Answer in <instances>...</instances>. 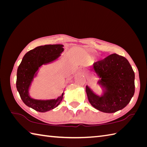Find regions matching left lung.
Here are the masks:
<instances>
[{
	"instance_id": "1",
	"label": "left lung",
	"mask_w": 147,
	"mask_h": 147,
	"mask_svg": "<svg viewBox=\"0 0 147 147\" xmlns=\"http://www.w3.org/2000/svg\"><path fill=\"white\" fill-rule=\"evenodd\" d=\"M92 71L98 77L102 89L100 96L86 86L88 99L93 107L105 113H114L129 104L135 93V73L123 56L113 54L95 62Z\"/></svg>"
}]
</instances>
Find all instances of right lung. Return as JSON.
<instances>
[{
  "label": "right lung",
  "mask_w": 147,
  "mask_h": 147,
  "mask_svg": "<svg viewBox=\"0 0 147 147\" xmlns=\"http://www.w3.org/2000/svg\"><path fill=\"white\" fill-rule=\"evenodd\" d=\"M64 45H46L37 47L24 55L17 71L16 88L21 98L27 106L40 112L52 110L60 104L64 92L56 99L37 100L30 96L29 91L39 69L55 61L64 51Z\"/></svg>",
  "instance_id": "obj_1"
}]
</instances>
